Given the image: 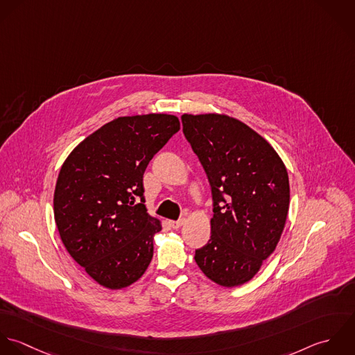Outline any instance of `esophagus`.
Listing matches in <instances>:
<instances>
[{
	"label": "esophagus",
	"instance_id": "obj_1",
	"mask_svg": "<svg viewBox=\"0 0 355 355\" xmlns=\"http://www.w3.org/2000/svg\"><path fill=\"white\" fill-rule=\"evenodd\" d=\"M184 222H185V219L182 218V219H178V220H171L170 225H171L173 229H180L184 225Z\"/></svg>",
	"mask_w": 355,
	"mask_h": 355
}]
</instances>
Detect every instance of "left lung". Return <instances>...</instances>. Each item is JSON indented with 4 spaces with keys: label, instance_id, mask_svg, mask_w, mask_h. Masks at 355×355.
Wrapping results in <instances>:
<instances>
[{
    "label": "left lung",
    "instance_id": "1",
    "mask_svg": "<svg viewBox=\"0 0 355 355\" xmlns=\"http://www.w3.org/2000/svg\"><path fill=\"white\" fill-rule=\"evenodd\" d=\"M182 130L213 193L209 243L195 261L214 283L250 282L276 250L289 209V180L275 148L239 119L184 114Z\"/></svg>",
    "mask_w": 355,
    "mask_h": 355
}]
</instances>
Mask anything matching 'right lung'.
I'll return each mask as SVG.
<instances>
[{
  "mask_svg": "<svg viewBox=\"0 0 355 355\" xmlns=\"http://www.w3.org/2000/svg\"><path fill=\"white\" fill-rule=\"evenodd\" d=\"M178 130L174 115L121 116L79 142L64 160L53 196L55 220L72 259L96 283L122 289L149 266L162 225L146 213L142 177Z\"/></svg>",
  "mask_w": 355,
  "mask_h": 355,
  "instance_id": "obj_1",
  "label": "right lung"
}]
</instances>
